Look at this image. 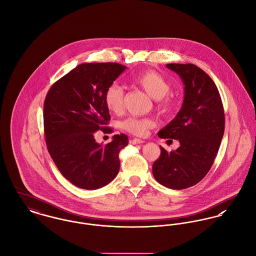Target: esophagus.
Returning a JSON list of instances; mask_svg holds the SVG:
<instances>
[{
	"label": "esophagus",
	"instance_id": "1",
	"mask_svg": "<svg viewBox=\"0 0 256 256\" xmlns=\"http://www.w3.org/2000/svg\"><path fill=\"white\" fill-rule=\"evenodd\" d=\"M143 142H144L143 140H138V138H134V140H130V144H134V145L142 144Z\"/></svg>",
	"mask_w": 256,
	"mask_h": 256
}]
</instances>
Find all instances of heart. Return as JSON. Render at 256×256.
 <instances>
[{"label": "heart", "mask_w": 256, "mask_h": 256, "mask_svg": "<svg viewBox=\"0 0 256 256\" xmlns=\"http://www.w3.org/2000/svg\"><path fill=\"white\" fill-rule=\"evenodd\" d=\"M134 82L153 99L156 100V108L163 114H169L174 108L172 99L166 96L170 91V82L160 74L154 70L144 72L134 78ZM104 103L107 109L118 114L124 107V89L122 86L113 84L109 86L104 94ZM156 126L153 118H138L128 116L120 122V126L126 132L136 136H144L150 128Z\"/></svg>", "instance_id": "obj_1"}]
</instances>
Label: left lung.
Wrapping results in <instances>:
<instances>
[{
	"instance_id": "obj_1",
	"label": "left lung",
	"mask_w": 256,
	"mask_h": 256,
	"mask_svg": "<svg viewBox=\"0 0 256 256\" xmlns=\"http://www.w3.org/2000/svg\"><path fill=\"white\" fill-rule=\"evenodd\" d=\"M184 86L180 110L158 136L180 142L168 152L160 146L153 163L155 180L172 190H184L199 182L209 172L225 130V114L218 88L211 78L192 64H168Z\"/></svg>"
}]
</instances>
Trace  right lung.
Masks as SVG:
<instances>
[{
    "label": "right lung",
    "mask_w": 256,
    "mask_h": 256,
    "mask_svg": "<svg viewBox=\"0 0 256 256\" xmlns=\"http://www.w3.org/2000/svg\"><path fill=\"white\" fill-rule=\"evenodd\" d=\"M126 68L116 62L82 64L46 95L43 116L48 151L60 174L78 188H100L120 170L118 152L128 144V136L114 134L112 142L102 145L94 134L105 130L111 118L104 94Z\"/></svg>",
    "instance_id": "obj_1"
}]
</instances>
